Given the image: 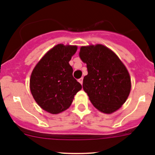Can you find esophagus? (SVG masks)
Segmentation results:
<instances>
[{"instance_id": "34e87169", "label": "esophagus", "mask_w": 155, "mask_h": 155, "mask_svg": "<svg viewBox=\"0 0 155 155\" xmlns=\"http://www.w3.org/2000/svg\"><path fill=\"white\" fill-rule=\"evenodd\" d=\"M78 81H79V82L80 83V84H82V82H83V78H80V79H78Z\"/></svg>"}]
</instances>
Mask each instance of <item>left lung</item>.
<instances>
[{
  "mask_svg": "<svg viewBox=\"0 0 155 155\" xmlns=\"http://www.w3.org/2000/svg\"><path fill=\"white\" fill-rule=\"evenodd\" d=\"M79 56L88 70L82 87L93 106L105 114L116 112L131 92V77L124 63L102 44L82 46Z\"/></svg>",
  "mask_w": 155,
  "mask_h": 155,
  "instance_id": "8db88e82",
  "label": "left lung"
}]
</instances>
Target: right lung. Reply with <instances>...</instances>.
<instances>
[{
    "instance_id": "add662e5",
    "label": "right lung",
    "mask_w": 155,
    "mask_h": 155,
    "mask_svg": "<svg viewBox=\"0 0 155 155\" xmlns=\"http://www.w3.org/2000/svg\"><path fill=\"white\" fill-rule=\"evenodd\" d=\"M77 46L60 43L50 49L37 63L30 79V89L39 106L51 114L69 108L82 86L73 76L69 65Z\"/></svg>"
}]
</instances>
